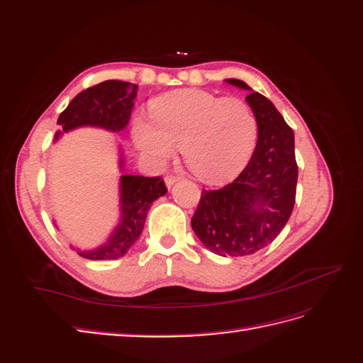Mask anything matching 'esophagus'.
<instances>
[{
    "label": "esophagus",
    "mask_w": 363,
    "mask_h": 363,
    "mask_svg": "<svg viewBox=\"0 0 363 363\" xmlns=\"http://www.w3.org/2000/svg\"><path fill=\"white\" fill-rule=\"evenodd\" d=\"M180 180H182V177H179V175H174V174H168L167 177H164V183H167L168 188H171L174 183H177Z\"/></svg>",
    "instance_id": "34e87169"
}]
</instances>
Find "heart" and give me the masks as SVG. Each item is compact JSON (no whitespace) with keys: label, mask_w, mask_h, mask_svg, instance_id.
Wrapping results in <instances>:
<instances>
[{"label":"heart","mask_w":363,"mask_h":363,"mask_svg":"<svg viewBox=\"0 0 363 363\" xmlns=\"http://www.w3.org/2000/svg\"><path fill=\"white\" fill-rule=\"evenodd\" d=\"M150 118L135 123L138 147L156 163H164L182 147L186 164L207 183L236 177L257 144V119L238 98L174 91L150 103Z\"/></svg>","instance_id":"b5f03b06"}]
</instances>
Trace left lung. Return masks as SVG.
Here are the masks:
<instances>
[{
	"label": "left lung",
	"instance_id": "left-lung-1",
	"mask_svg": "<svg viewBox=\"0 0 363 363\" xmlns=\"http://www.w3.org/2000/svg\"><path fill=\"white\" fill-rule=\"evenodd\" d=\"M225 82L250 91L245 100L257 119V144L232 183L218 191L203 189L191 225L207 250L238 257L265 248L286 225L295 204L298 167L294 131L276 106L242 80Z\"/></svg>",
	"mask_w": 363,
	"mask_h": 363
}]
</instances>
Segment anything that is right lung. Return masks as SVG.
Masks as SVG:
<instances>
[{"label":"right lung","instance_id":"obj_1","mask_svg":"<svg viewBox=\"0 0 363 363\" xmlns=\"http://www.w3.org/2000/svg\"><path fill=\"white\" fill-rule=\"evenodd\" d=\"M138 86L128 82L106 80L80 92L60 113L54 140L79 127H98L107 131H123L131 116ZM119 171L124 169L123 152ZM168 192L162 177H142L123 174L119 177V223L104 244L92 250H77L89 260H112L125 256L135 245L145 225L152 201Z\"/></svg>","mask_w":363,"mask_h":363}]
</instances>
